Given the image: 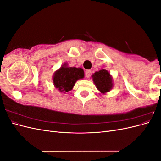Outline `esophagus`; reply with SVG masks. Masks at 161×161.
<instances>
[{"instance_id": "obj_1", "label": "esophagus", "mask_w": 161, "mask_h": 161, "mask_svg": "<svg viewBox=\"0 0 161 161\" xmlns=\"http://www.w3.org/2000/svg\"><path fill=\"white\" fill-rule=\"evenodd\" d=\"M91 71L90 70H86V71L85 72V76H86V78H89V77L91 76Z\"/></svg>"}]
</instances>
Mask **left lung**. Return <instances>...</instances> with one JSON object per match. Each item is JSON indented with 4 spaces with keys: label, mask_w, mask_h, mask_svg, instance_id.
Here are the masks:
<instances>
[{
    "label": "left lung",
    "mask_w": 161,
    "mask_h": 161,
    "mask_svg": "<svg viewBox=\"0 0 161 161\" xmlns=\"http://www.w3.org/2000/svg\"><path fill=\"white\" fill-rule=\"evenodd\" d=\"M92 80L101 93L105 94L110 91L113 87V80L110 73L107 70H101L92 75Z\"/></svg>",
    "instance_id": "obj_1"
}]
</instances>
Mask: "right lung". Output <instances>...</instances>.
Instances as JSON below:
<instances>
[{
    "label": "right lung",
    "instance_id": "obj_1",
    "mask_svg": "<svg viewBox=\"0 0 161 161\" xmlns=\"http://www.w3.org/2000/svg\"><path fill=\"white\" fill-rule=\"evenodd\" d=\"M84 75L81 68L69 67L67 63H64L53 74V82L58 91L66 93L72 89L78 80L83 79Z\"/></svg>",
    "mask_w": 161,
    "mask_h": 161
}]
</instances>
